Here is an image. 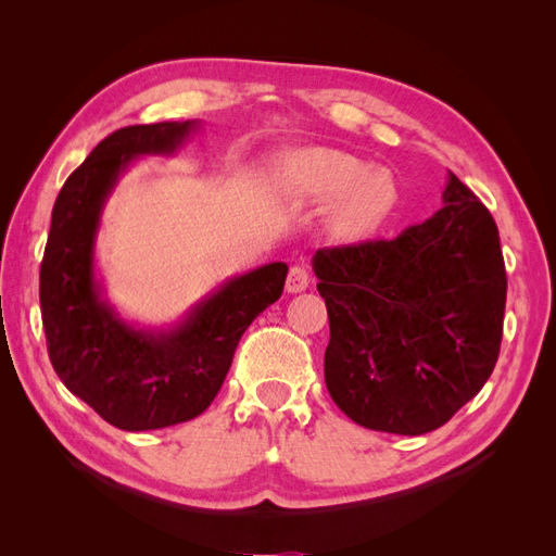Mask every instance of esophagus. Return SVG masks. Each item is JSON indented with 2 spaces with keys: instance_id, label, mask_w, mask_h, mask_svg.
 Here are the masks:
<instances>
[{
  "instance_id": "obj_1",
  "label": "esophagus",
  "mask_w": 556,
  "mask_h": 556,
  "mask_svg": "<svg viewBox=\"0 0 556 556\" xmlns=\"http://www.w3.org/2000/svg\"><path fill=\"white\" fill-rule=\"evenodd\" d=\"M308 271L304 266H292L290 274H288V280H285V290H288L290 294H296V292H304L308 288Z\"/></svg>"
}]
</instances>
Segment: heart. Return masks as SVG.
Masks as SVG:
<instances>
[{
  "mask_svg": "<svg viewBox=\"0 0 556 556\" xmlns=\"http://www.w3.org/2000/svg\"><path fill=\"white\" fill-rule=\"evenodd\" d=\"M278 185L301 204H333L329 229L348 243L371 239L399 206V188L390 174L333 148H304L288 155L280 164Z\"/></svg>",
  "mask_w": 556,
  "mask_h": 556,
  "instance_id": "1",
  "label": "heart"
}]
</instances>
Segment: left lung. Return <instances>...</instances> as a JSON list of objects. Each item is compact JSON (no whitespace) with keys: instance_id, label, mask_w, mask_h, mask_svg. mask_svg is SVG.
<instances>
[{"instance_id":"obj_1","label":"left lung","mask_w":556,"mask_h":556,"mask_svg":"<svg viewBox=\"0 0 556 556\" xmlns=\"http://www.w3.org/2000/svg\"><path fill=\"white\" fill-rule=\"evenodd\" d=\"M443 204L396 239L313 257L329 313L327 390L366 429H439L496 366L508 290L498 229L452 172Z\"/></svg>"}]
</instances>
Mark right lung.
<instances>
[{
  "label": "right lung",
  "instance_id": "1",
  "mask_svg": "<svg viewBox=\"0 0 556 556\" xmlns=\"http://www.w3.org/2000/svg\"><path fill=\"white\" fill-rule=\"evenodd\" d=\"M197 121L115 129L66 178L39 274L48 357L66 390L123 431L164 429L204 413L227 378L243 331L280 299L288 264L227 280L176 329H134L94 278L99 217L117 178L139 155H172Z\"/></svg>",
  "mask_w": 556,
  "mask_h": 556
}]
</instances>
